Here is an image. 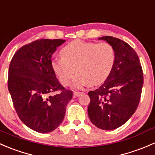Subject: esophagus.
Masks as SVG:
<instances>
[{
	"instance_id": "34e87169",
	"label": "esophagus",
	"mask_w": 155,
	"mask_h": 155,
	"mask_svg": "<svg viewBox=\"0 0 155 155\" xmlns=\"http://www.w3.org/2000/svg\"><path fill=\"white\" fill-rule=\"evenodd\" d=\"M82 92H79V91H74L73 92V94H74L75 97H79L80 96V95L82 94Z\"/></svg>"
}]
</instances>
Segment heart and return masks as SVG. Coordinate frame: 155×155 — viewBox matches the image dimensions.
Wrapping results in <instances>:
<instances>
[{"mask_svg": "<svg viewBox=\"0 0 155 155\" xmlns=\"http://www.w3.org/2000/svg\"><path fill=\"white\" fill-rule=\"evenodd\" d=\"M61 54L51 61L53 70L63 85H70L75 71L77 72L73 80V86L77 88L104 82L115 62V48L107 42L73 40L62 48Z\"/></svg>", "mask_w": 155, "mask_h": 155, "instance_id": "heart-1", "label": "heart"}]
</instances>
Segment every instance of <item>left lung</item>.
Masks as SVG:
<instances>
[{
  "label": "left lung",
  "instance_id": "left-lung-1",
  "mask_svg": "<svg viewBox=\"0 0 155 155\" xmlns=\"http://www.w3.org/2000/svg\"><path fill=\"white\" fill-rule=\"evenodd\" d=\"M115 51L112 72L99 88L90 91L87 114L97 127L116 129L127 122L137 109L143 85V73L135 50L120 39L100 37Z\"/></svg>",
  "mask_w": 155,
  "mask_h": 155
}]
</instances>
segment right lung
I'll list each match as a JSON object with an SVG mask.
<instances>
[{
    "mask_svg": "<svg viewBox=\"0 0 155 155\" xmlns=\"http://www.w3.org/2000/svg\"><path fill=\"white\" fill-rule=\"evenodd\" d=\"M64 40L40 39L20 48L11 60L8 90L21 121L39 133L55 130L64 118L73 91L59 83L51 55Z\"/></svg>",
    "mask_w": 155,
    "mask_h": 155,
    "instance_id": "right-lung-1",
    "label": "right lung"
}]
</instances>
